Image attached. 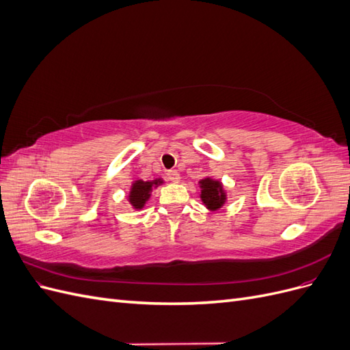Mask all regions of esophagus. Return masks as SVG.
Segmentation results:
<instances>
[{
    "mask_svg": "<svg viewBox=\"0 0 350 350\" xmlns=\"http://www.w3.org/2000/svg\"><path fill=\"white\" fill-rule=\"evenodd\" d=\"M166 176H167L169 181L175 183V184H178L179 181H181V176H179V172H178V171H167V172H166Z\"/></svg>",
    "mask_w": 350,
    "mask_h": 350,
    "instance_id": "34e87169",
    "label": "esophagus"
}]
</instances>
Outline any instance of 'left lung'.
I'll return each instance as SVG.
<instances>
[{
    "instance_id": "left-lung-1",
    "label": "left lung",
    "mask_w": 350,
    "mask_h": 350,
    "mask_svg": "<svg viewBox=\"0 0 350 350\" xmlns=\"http://www.w3.org/2000/svg\"><path fill=\"white\" fill-rule=\"evenodd\" d=\"M200 198L203 206L210 211H217L225 206L228 201V193L220 179L206 176L198 181Z\"/></svg>"
}]
</instances>
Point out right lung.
<instances>
[{"mask_svg": "<svg viewBox=\"0 0 350 350\" xmlns=\"http://www.w3.org/2000/svg\"><path fill=\"white\" fill-rule=\"evenodd\" d=\"M163 183H165L163 178H156V179H152V181H143L140 178L134 179L131 183L129 196H126V200H129L130 206L134 210H142L147 204V201H149L153 189L157 188L159 185H162Z\"/></svg>", "mask_w": 350, "mask_h": 350, "instance_id": "add662e5", "label": "right lung"}]
</instances>
